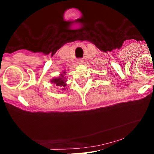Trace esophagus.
<instances>
[{"label":"esophagus","mask_w":154,"mask_h":154,"mask_svg":"<svg viewBox=\"0 0 154 154\" xmlns=\"http://www.w3.org/2000/svg\"><path fill=\"white\" fill-rule=\"evenodd\" d=\"M83 59H78V60H77V62H78L79 64H82L83 63Z\"/></svg>","instance_id":"obj_1"}]
</instances>
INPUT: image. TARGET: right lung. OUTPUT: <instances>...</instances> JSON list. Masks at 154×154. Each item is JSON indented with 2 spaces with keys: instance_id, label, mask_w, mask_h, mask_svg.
<instances>
[{
  "instance_id": "add662e5",
  "label": "right lung",
  "mask_w": 154,
  "mask_h": 154,
  "mask_svg": "<svg viewBox=\"0 0 154 154\" xmlns=\"http://www.w3.org/2000/svg\"><path fill=\"white\" fill-rule=\"evenodd\" d=\"M65 74V72L64 71L62 74H60L59 77H56V78L52 79L51 83H54L56 86H60L62 88V89H65V86H66V78L65 77H64V74Z\"/></svg>"
}]
</instances>
